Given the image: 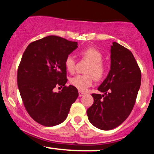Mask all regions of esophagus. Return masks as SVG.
<instances>
[{"mask_svg": "<svg viewBox=\"0 0 154 154\" xmlns=\"http://www.w3.org/2000/svg\"><path fill=\"white\" fill-rule=\"evenodd\" d=\"M85 95V93H83V92H82V91H79V97H82V96H83V95Z\"/></svg>", "mask_w": 154, "mask_h": 154, "instance_id": "esophagus-1", "label": "esophagus"}]
</instances>
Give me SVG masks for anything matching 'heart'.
Masks as SVG:
<instances>
[{"label":"heart","instance_id":"heart-1","mask_svg":"<svg viewBox=\"0 0 154 154\" xmlns=\"http://www.w3.org/2000/svg\"><path fill=\"white\" fill-rule=\"evenodd\" d=\"M81 56L90 62L86 75H78L70 79L72 85L79 91H87L93 85L94 77L97 80H100L105 77L107 72V66L103 62V54L101 52L93 47L85 48L80 52ZM64 66L66 70L70 73H74L76 70V61L73 56L69 55L64 61Z\"/></svg>","mask_w":154,"mask_h":154}]
</instances>
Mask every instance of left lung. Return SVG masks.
Here are the masks:
<instances>
[{
	"mask_svg": "<svg viewBox=\"0 0 154 154\" xmlns=\"http://www.w3.org/2000/svg\"><path fill=\"white\" fill-rule=\"evenodd\" d=\"M141 72L131 51L114 42L111 47V69L87 110L89 121L103 130L116 128L128 117L135 103Z\"/></svg>",
	"mask_w": 154,
	"mask_h": 154,
	"instance_id": "1",
	"label": "left lung"
}]
</instances>
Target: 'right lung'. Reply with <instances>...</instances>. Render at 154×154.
<instances>
[{"mask_svg": "<svg viewBox=\"0 0 154 154\" xmlns=\"http://www.w3.org/2000/svg\"><path fill=\"white\" fill-rule=\"evenodd\" d=\"M77 48V42L50 35L32 42L23 54L17 71L19 93L29 116L43 126L63 122L78 97L77 88L66 85L64 66ZM56 87H62V91L54 92Z\"/></svg>", "mask_w": 154, "mask_h": 154, "instance_id": "right-lung-1", "label": "right lung"}]
</instances>
